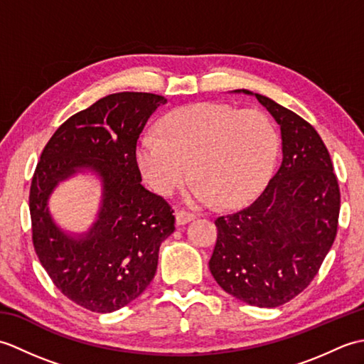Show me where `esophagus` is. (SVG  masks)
<instances>
[{"label":"esophagus","instance_id":"34e87169","mask_svg":"<svg viewBox=\"0 0 364 364\" xmlns=\"http://www.w3.org/2000/svg\"><path fill=\"white\" fill-rule=\"evenodd\" d=\"M194 219H196L194 214H189L186 211H178L175 214V225L176 227H183V225H186V223L192 222Z\"/></svg>","mask_w":364,"mask_h":364}]
</instances>
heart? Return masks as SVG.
Segmentation results:
<instances>
[{
	"label": "heart",
	"instance_id": "1",
	"mask_svg": "<svg viewBox=\"0 0 364 364\" xmlns=\"http://www.w3.org/2000/svg\"><path fill=\"white\" fill-rule=\"evenodd\" d=\"M159 129L161 136L146 133L139 141V170L161 196H172L191 175V205L242 203L267 181L280 149L267 114L225 103L181 107Z\"/></svg>",
	"mask_w": 364,
	"mask_h": 364
}]
</instances>
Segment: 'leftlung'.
<instances>
[{
  "instance_id": "1",
  "label": "left lung",
  "mask_w": 364,
  "mask_h": 364,
  "mask_svg": "<svg viewBox=\"0 0 364 364\" xmlns=\"http://www.w3.org/2000/svg\"><path fill=\"white\" fill-rule=\"evenodd\" d=\"M258 100L280 127L282 164L244 210L215 220L210 259L214 280L230 296L275 308L304 291L333 245L341 206L327 146L310 123L272 98Z\"/></svg>"
}]
</instances>
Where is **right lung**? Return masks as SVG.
<instances>
[{
  "instance_id": "obj_1",
  "label": "right lung",
  "mask_w": 364,
  "mask_h": 364,
  "mask_svg": "<svg viewBox=\"0 0 364 364\" xmlns=\"http://www.w3.org/2000/svg\"><path fill=\"white\" fill-rule=\"evenodd\" d=\"M166 103L146 92L98 100L58 128L37 164L29 192L36 253L56 288L90 311H117L141 296L175 230L170 206L142 186L136 161L139 136ZM78 174L99 181L100 203L90 228L76 234L53 220L49 202Z\"/></svg>"
}]
</instances>
